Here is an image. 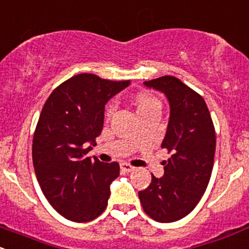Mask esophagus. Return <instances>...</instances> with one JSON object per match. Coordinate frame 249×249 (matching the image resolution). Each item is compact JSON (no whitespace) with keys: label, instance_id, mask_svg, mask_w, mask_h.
Returning <instances> with one entry per match:
<instances>
[{"label":"esophagus","instance_id":"34e87169","mask_svg":"<svg viewBox=\"0 0 249 249\" xmlns=\"http://www.w3.org/2000/svg\"><path fill=\"white\" fill-rule=\"evenodd\" d=\"M121 170L124 171V173H132V171L135 170V168L133 165L128 163H122L121 164Z\"/></svg>","mask_w":249,"mask_h":249}]
</instances>
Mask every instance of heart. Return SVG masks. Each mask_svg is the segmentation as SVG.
Segmentation results:
<instances>
[{
  "instance_id": "b5f03b06",
  "label": "heart",
  "mask_w": 249,
  "mask_h": 249,
  "mask_svg": "<svg viewBox=\"0 0 249 249\" xmlns=\"http://www.w3.org/2000/svg\"><path fill=\"white\" fill-rule=\"evenodd\" d=\"M134 103L135 107H137L138 114L142 116L143 114H147V112L151 111H160V107H162V102L155 97L153 94L148 93V92H139L137 96L134 97ZM114 111V104L110 103L109 106L107 107L106 115L107 116H110Z\"/></svg>"
}]
</instances>
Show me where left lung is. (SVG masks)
Wrapping results in <instances>:
<instances>
[{
  "label": "left lung",
  "instance_id": "1",
  "mask_svg": "<svg viewBox=\"0 0 249 249\" xmlns=\"http://www.w3.org/2000/svg\"><path fill=\"white\" fill-rule=\"evenodd\" d=\"M163 92L170 103V119L162 148L164 175H152L150 186L139 192L145 213L156 222L171 223L191 213L207 188L213 168L216 132L204 98L180 79L164 75L145 81Z\"/></svg>",
  "mask_w": 249,
  "mask_h": 249
}]
</instances>
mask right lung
<instances>
[{
    "mask_svg": "<svg viewBox=\"0 0 249 249\" xmlns=\"http://www.w3.org/2000/svg\"><path fill=\"white\" fill-rule=\"evenodd\" d=\"M128 85L129 80L76 74L56 87L43 107L33 134V166L43 194L65 218L89 222L107 209L120 165L85 155L103 129L107 102Z\"/></svg>",
    "mask_w": 249,
    "mask_h": 249,
    "instance_id": "obj_1",
    "label": "right lung"
}]
</instances>
